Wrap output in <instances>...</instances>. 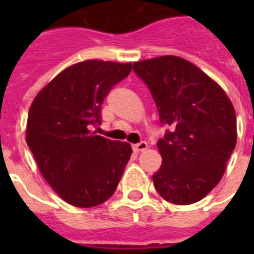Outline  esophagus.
Wrapping results in <instances>:
<instances>
[{
    "label": "esophagus",
    "instance_id": "obj_1",
    "mask_svg": "<svg viewBox=\"0 0 254 254\" xmlns=\"http://www.w3.org/2000/svg\"><path fill=\"white\" fill-rule=\"evenodd\" d=\"M146 149H147V143L145 142V141H141V142L133 145V150L134 151H143V150H146Z\"/></svg>",
    "mask_w": 254,
    "mask_h": 254
}]
</instances>
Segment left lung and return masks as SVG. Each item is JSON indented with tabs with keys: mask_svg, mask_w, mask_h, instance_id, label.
Returning <instances> with one entry per match:
<instances>
[{
	"mask_svg": "<svg viewBox=\"0 0 254 254\" xmlns=\"http://www.w3.org/2000/svg\"><path fill=\"white\" fill-rule=\"evenodd\" d=\"M147 85L159 123L162 166L153 175L158 193L174 204H192L220 182L236 146V113L225 92L182 58L166 55L133 63Z\"/></svg>",
	"mask_w": 254,
	"mask_h": 254,
	"instance_id": "8db88e82",
	"label": "left lung"
}]
</instances>
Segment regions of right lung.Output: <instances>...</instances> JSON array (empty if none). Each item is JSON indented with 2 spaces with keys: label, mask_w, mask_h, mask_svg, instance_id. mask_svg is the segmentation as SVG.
<instances>
[{
  "label": "right lung",
  "mask_w": 254,
  "mask_h": 254,
  "mask_svg": "<svg viewBox=\"0 0 254 254\" xmlns=\"http://www.w3.org/2000/svg\"><path fill=\"white\" fill-rule=\"evenodd\" d=\"M130 71V63L80 62L50 81L30 107L26 142L43 178L68 204L95 207L117 189L130 145L91 129L101 124L104 99Z\"/></svg>",
  "instance_id": "add662e5"
}]
</instances>
